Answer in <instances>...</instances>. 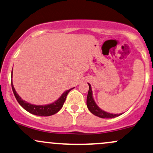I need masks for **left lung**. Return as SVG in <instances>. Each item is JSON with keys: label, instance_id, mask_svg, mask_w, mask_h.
<instances>
[{"label": "left lung", "instance_id": "8db88e82", "mask_svg": "<svg viewBox=\"0 0 153 153\" xmlns=\"http://www.w3.org/2000/svg\"><path fill=\"white\" fill-rule=\"evenodd\" d=\"M89 85V89H88V95H87V100H86V105L87 107L89 110V111L91 112L92 114L96 115V116H98L102 118H112V117H115L119 116V115H122L121 113L120 114H112L110 113V112H107L104 110H102V109H100V107L97 106V105L94 102V100L93 98V93H92L91 90V86L89 83H88Z\"/></svg>", "mask_w": 153, "mask_h": 153}]
</instances>
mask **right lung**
Returning a JSON list of instances; mask_svg holds the SVG:
<instances>
[{
  "instance_id": "obj_1",
  "label": "right lung",
  "mask_w": 153,
  "mask_h": 153,
  "mask_svg": "<svg viewBox=\"0 0 153 153\" xmlns=\"http://www.w3.org/2000/svg\"><path fill=\"white\" fill-rule=\"evenodd\" d=\"M12 73V72H11ZM11 78H12V75H11ZM11 87H12L13 92H14V94L16 97V100L19 102V104L21 105L25 110H27V112H29L30 113L33 114V115H38V116H50V115H54L56 112H59L60 110V109L62 108L63 106L64 103H65V100H66V97L68 96L69 92L71 91L73 88H70L66 91H65L61 95V97L58 99L56 101L51 104H48L46 105H33V104H30L27 102L25 100H23L21 97H19V94L16 93V91H15V88L13 85L12 80H11Z\"/></svg>"
}]
</instances>
